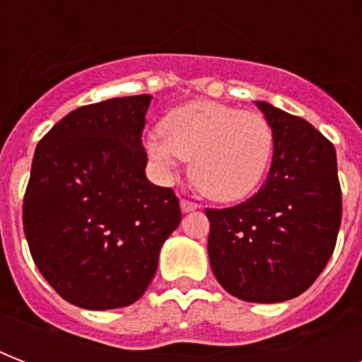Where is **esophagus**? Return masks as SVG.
<instances>
[{
    "label": "esophagus",
    "mask_w": 362,
    "mask_h": 362,
    "mask_svg": "<svg viewBox=\"0 0 362 362\" xmlns=\"http://www.w3.org/2000/svg\"><path fill=\"white\" fill-rule=\"evenodd\" d=\"M180 209H182V212H192V210L199 209V204L193 203V201H187V199H182Z\"/></svg>",
    "instance_id": "34e87169"
}]
</instances>
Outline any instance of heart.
<instances>
[{
    "mask_svg": "<svg viewBox=\"0 0 362 362\" xmlns=\"http://www.w3.org/2000/svg\"><path fill=\"white\" fill-rule=\"evenodd\" d=\"M161 135L146 141L150 158L165 176L192 161L189 176L204 197L233 203L257 187L269 169L274 135L257 112L212 101L176 107L161 120Z\"/></svg>",
    "mask_w": 362,
    "mask_h": 362,
    "instance_id": "obj_1",
    "label": "heart"
}]
</instances>
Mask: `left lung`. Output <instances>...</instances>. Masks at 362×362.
I'll return each instance as SVG.
<instances>
[{"label":"left lung","mask_w":362,"mask_h":362,"mask_svg":"<svg viewBox=\"0 0 362 362\" xmlns=\"http://www.w3.org/2000/svg\"><path fill=\"white\" fill-rule=\"evenodd\" d=\"M274 135L269 176L231 209H206L216 280L247 303H284L325 269L342 221L337 150L314 125L255 101Z\"/></svg>","instance_id":"obj_1"}]
</instances>
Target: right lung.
Returning a JSON list of instances; mask_svg holds the SVG:
<instances>
[{
	"label": "right lung",
	"mask_w": 362,
	"mask_h": 362,
	"mask_svg": "<svg viewBox=\"0 0 362 362\" xmlns=\"http://www.w3.org/2000/svg\"><path fill=\"white\" fill-rule=\"evenodd\" d=\"M150 101L131 95L81 107L35 148L22 209L25 240L42 278L81 308L139 300L163 242L180 226L175 192L144 173Z\"/></svg>",
	"instance_id": "add662e5"
}]
</instances>
